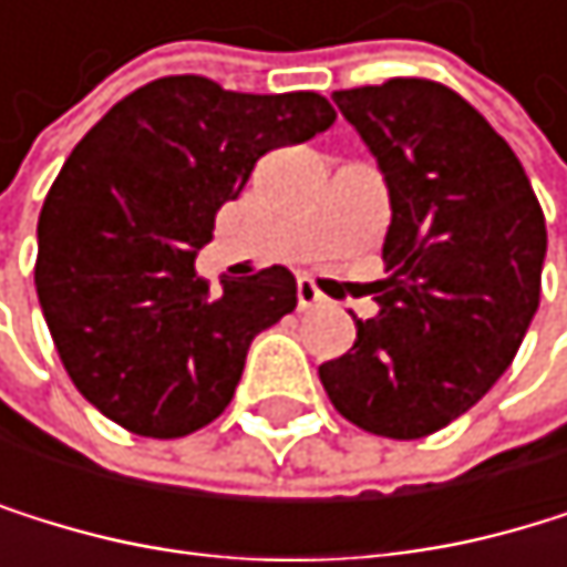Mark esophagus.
Masks as SVG:
<instances>
[{
    "mask_svg": "<svg viewBox=\"0 0 567 567\" xmlns=\"http://www.w3.org/2000/svg\"><path fill=\"white\" fill-rule=\"evenodd\" d=\"M296 299H299V309H316V306H322L326 302V296L316 289V281L312 278H299L296 281Z\"/></svg>",
    "mask_w": 567,
    "mask_h": 567,
    "instance_id": "34e87169",
    "label": "esophagus"
}]
</instances>
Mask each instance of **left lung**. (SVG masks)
<instances>
[{"label": "left lung", "instance_id": "1", "mask_svg": "<svg viewBox=\"0 0 567 567\" xmlns=\"http://www.w3.org/2000/svg\"><path fill=\"white\" fill-rule=\"evenodd\" d=\"M388 186V278L374 319L319 367L347 422L422 439L470 411L511 367L540 302L548 251L530 179L455 91L394 78L333 94Z\"/></svg>", "mask_w": 567, "mask_h": 567}]
</instances>
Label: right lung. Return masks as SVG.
<instances>
[{"mask_svg":"<svg viewBox=\"0 0 567 567\" xmlns=\"http://www.w3.org/2000/svg\"><path fill=\"white\" fill-rule=\"evenodd\" d=\"M333 122L316 91L241 94L179 74L122 97L74 145L40 210L37 296L104 419L179 439L230 404L251 340L296 309V278L271 265L214 292L193 258L265 152Z\"/></svg>","mask_w":567,"mask_h":567,"instance_id":"1","label":"right lung"}]
</instances>
